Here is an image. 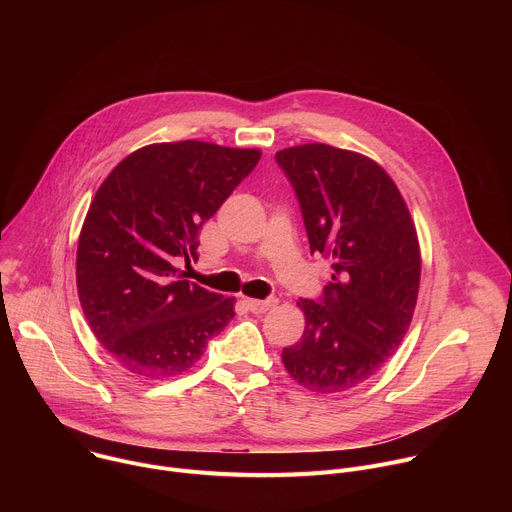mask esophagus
Returning <instances> with one entry per match:
<instances>
[{
	"label": "esophagus",
	"mask_w": 512,
	"mask_h": 512,
	"mask_svg": "<svg viewBox=\"0 0 512 512\" xmlns=\"http://www.w3.org/2000/svg\"><path fill=\"white\" fill-rule=\"evenodd\" d=\"M247 308L253 312V314H265L267 310L275 308L277 306V300L275 298H269V300H245Z\"/></svg>",
	"instance_id": "1"
}]
</instances>
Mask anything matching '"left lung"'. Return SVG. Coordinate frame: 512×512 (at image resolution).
Here are the masks:
<instances>
[{
  "instance_id": "1",
  "label": "left lung",
  "mask_w": 512,
  "mask_h": 512,
  "mask_svg": "<svg viewBox=\"0 0 512 512\" xmlns=\"http://www.w3.org/2000/svg\"><path fill=\"white\" fill-rule=\"evenodd\" d=\"M302 204L310 251L332 259L324 300L283 367L308 391H350L381 371L409 330L421 277L417 229L393 178L369 156L304 143L275 154Z\"/></svg>"
}]
</instances>
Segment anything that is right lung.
I'll list each match as a JSON object with an SVG mask.
<instances>
[{"instance_id":"add662e5","label":"right lung","mask_w":512,"mask_h":512,"mask_svg":"<svg viewBox=\"0 0 512 512\" xmlns=\"http://www.w3.org/2000/svg\"><path fill=\"white\" fill-rule=\"evenodd\" d=\"M261 158L257 148L184 139L150 143L99 186L79 235L85 318L121 367L143 379L186 373L235 316L223 298L180 277L198 229Z\"/></svg>"}]
</instances>
